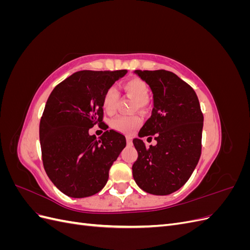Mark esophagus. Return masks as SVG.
I'll list each match as a JSON object with an SVG mask.
<instances>
[{"mask_svg":"<svg viewBox=\"0 0 250 250\" xmlns=\"http://www.w3.org/2000/svg\"><path fill=\"white\" fill-rule=\"evenodd\" d=\"M126 141H127V145H132V139L130 137H127L126 138Z\"/></svg>","mask_w":250,"mask_h":250,"instance_id":"esophagus-1","label":"esophagus"}]
</instances>
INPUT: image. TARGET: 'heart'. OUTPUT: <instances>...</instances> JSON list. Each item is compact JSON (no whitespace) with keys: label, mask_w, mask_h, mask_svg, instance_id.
<instances>
[{"label":"heart","mask_w":250,"mask_h":250,"mask_svg":"<svg viewBox=\"0 0 250 250\" xmlns=\"http://www.w3.org/2000/svg\"><path fill=\"white\" fill-rule=\"evenodd\" d=\"M122 88L124 92L135 100V107L144 108L148 104L147 97L149 94V88L147 83L139 78H132L122 83ZM118 101L117 89L110 86L108 87L102 98V107L107 113H112L116 109V104ZM142 118L140 116H119L110 121V126L113 129L122 132L130 133L141 125Z\"/></svg>","instance_id":"obj_1"}]
</instances>
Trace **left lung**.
<instances>
[{"instance_id": "obj_1", "label": "left lung", "mask_w": 250, "mask_h": 250, "mask_svg": "<svg viewBox=\"0 0 250 250\" xmlns=\"http://www.w3.org/2000/svg\"><path fill=\"white\" fill-rule=\"evenodd\" d=\"M153 93L152 115L139 137L157 144L146 148L134 139L138 160L132 166L137 185L147 193L169 195L191 177L201 155L203 113L195 90L177 75L165 70L135 71Z\"/></svg>"}]
</instances>
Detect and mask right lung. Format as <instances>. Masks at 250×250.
Returning a JSON list of instances; mask_svg holds the SVG:
<instances>
[{
  "label": "right lung",
  "mask_w": 250,
  "mask_h": 250,
  "mask_svg": "<svg viewBox=\"0 0 250 250\" xmlns=\"http://www.w3.org/2000/svg\"><path fill=\"white\" fill-rule=\"evenodd\" d=\"M127 73L79 71L52 90L40 123L44 171L66 196L84 198L100 192L109 169L126 146L123 134L110 129L97 140L89 128L103 122L102 98Z\"/></svg>",
  "instance_id": "right-lung-1"
}]
</instances>
